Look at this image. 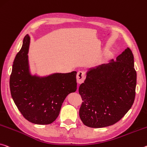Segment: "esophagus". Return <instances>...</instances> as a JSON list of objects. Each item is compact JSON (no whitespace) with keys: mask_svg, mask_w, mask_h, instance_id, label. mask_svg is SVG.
<instances>
[{"mask_svg":"<svg viewBox=\"0 0 147 147\" xmlns=\"http://www.w3.org/2000/svg\"><path fill=\"white\" fill-rule=\"evenodd\" d=\"M85 78V73L84 71H79L76 74V80L78 84H81L84 82Z\"/></svg>","mask_w":147,"mask_h":147,"instance_id":"esophagus-1","label":"esophagus"}]
</instances>
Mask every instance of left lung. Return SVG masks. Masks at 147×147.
Listing matches in <instances>:
<instances>
[{
    "instance_id": "1",
    "label": "left lung",
    "mask_w": 147,
    "mask_h": 147,
    "mask_svg": "<svg viewBox=\"0 0 147 147\" xmlns=\"http://www.w3.org/2000/svg\"><path fill=\"white\" fill-rule=\"evenodd\" d=\"M134 57L127 48L110 63L91 69L79 87L82 103L79 116L88 127L116 124L127 113L136 97L137 73Z\"/></svg>"
}]
</instances>
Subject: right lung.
I'll list each match as a JSON object with an SVG mask.
<instances>
[{"instance_id": "add662e5", "label": "right lung", "mask_w": 147, "mask_h": 147, "mask_svg": "<svg viewBox=\"0 0 147 147\" xmlns=\"http://www.w3.org/2000/svg\"><path fill=\"white\" fill-rule=\"evenodd\" d=\"M30 38L25 36L13 61L10 77L11 97L25 119L36 124H50L59 116L62 103L76 90V72L32 76L28 64Z\"/></svg>"}]
</instances>
